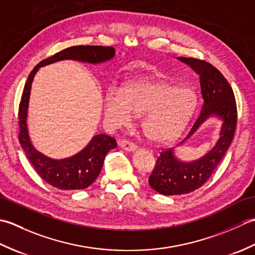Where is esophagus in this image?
<instances>
[{
  "label": "esophagus",
  "mask_w": 255,
  "mask_h": 255,
  "mask_svg": "<svg viewBox=\"0 0 255 255\" xmlns=\"http://www.w3.org/2000/svg\"><path fill=\"white\" fill-rule=\"evenodd\" d=\"M119 147L126 151H134L137 149L136 144H133L132 142L128 141V140H122V141H119Z\"/></svg>",
  "instance_id": "esophagus-1"
}]
</instances>
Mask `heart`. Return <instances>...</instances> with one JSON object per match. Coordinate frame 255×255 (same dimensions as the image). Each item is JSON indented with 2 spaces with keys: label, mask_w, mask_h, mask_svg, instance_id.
Listing matches in <instances>:
<instances>
[{
  "label": "heart",
  "mask_w": 255,
  "mask_h": 255,
  "mask_svg": "<svg viewBox=\"0 0 255 255\" xmlns=\"http://www.w3.org/2000/svg\"><path fill=\"white\" fill-rule=\"evenodd\" d=\"M196 95L188 86L158 78L130 80L121 92L108 91L103 100L105 116L117 125L140 116L147 139L164 143L180 136L196 108Z\"/></svg>",
  "instance_id": "1"
}]
</instances>
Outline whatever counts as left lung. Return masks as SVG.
<instances>
[{
	"mask_svg": "<svg viewBox=\"0 0 255 255\" xmlns=\"http://www.w3.org/2000/svg\"><path fill=\"white\" fill-rule=\"evenodd\" d=\"M186 63L199 75L203 96L202 111L192 130L183 143L211 116L223 121L219 139L215 147L202 158L192 162L178 160L174 150L162 151L156 159L154 169L149 177V184L155 192L165 196L188 194L203 186L228 150L237 127V104L234 91L218 69L210 63L195 58H177Z\"/></svg>",
	"mask_w": 255,
	"mask_h": 255,
	"instance_id": "left-lung-1",
	"label": "left lung"
}]
</instances>
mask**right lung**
Returning a JSON list of instances; mask_svg holds the SVG:
<instances>
[{
  "instance_id": "add662e5",
  "label": "right lung",
  "mask_w": 255,
  "mask_h": 255,
  "mask_svg": "<svg viewBox=\"0 0 255 255\" xmlns=\"http://www.w3.org/2000/svg\"><path fill=\"white\" fill-rule=\"evenodd\" d=\"M114 56H115V49L113 47L73 46L40 61L32 69L26 81L18 110V139L27 159L29 160L36 172L42 180L53 187L62 191L89 187L99 176L107 152L115 149L117 143L115 139L105 133L96 134L80 152L60 160L51 159L36 150L30 141L28 128H27V112H28L31 83L35 74L39 68L61 60H75L97 64L111 60Z\"/></svg>"
}]
</instances>
